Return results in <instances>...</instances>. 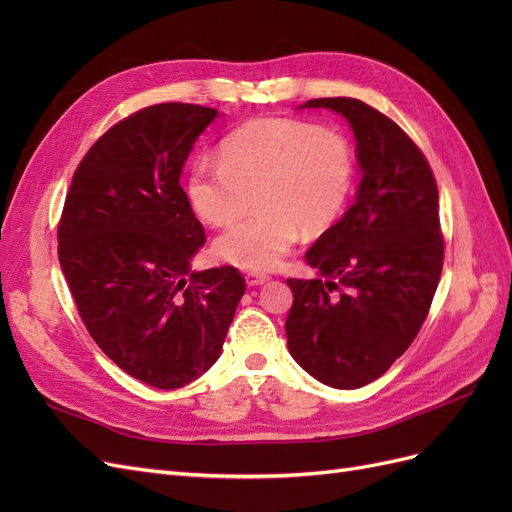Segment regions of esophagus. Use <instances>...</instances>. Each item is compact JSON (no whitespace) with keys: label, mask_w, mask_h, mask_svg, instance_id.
I'll list each match as a JSON object with an SVG mask.
<instances>
[{"label":"esophagus","mask_w":512,"mask_h":512,"mask_svg":"<svg viewBox=\"0 0 512 512\" xmlns=\"http://www.w3.org/2000/svg\"><path fill=\"white\" fill-rule=\"evenodd\" d=\"M267 280H269V275H265V273H256V271L245 273V284L247 286H260V284H265Z\"/></svg>","instance_id":"34e87169"}]
</instances>
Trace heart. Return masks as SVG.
Wrapping results in <instances>:
<instances>
[{
    "label": "heart",
    "mask_w": 512,
    "mask_h": 512,
    "mask_svg": "<svg viewBox=\"0 0 512 512\" xmlns=\"http://www.w3.org/2000/svg\"><path fill=\"white\" fill-rule=\"evenodd\" d=\"M354 181L346 138L299 119H256L232 132L220 162L200 160L188 177L190 205L211 226L230 224L256 196L260 211L213 241L218 258L267 271L301 237L327 230L344 211Z\"/></svg>",
    "instance_id": "b5f03b06"
}]
</instances>
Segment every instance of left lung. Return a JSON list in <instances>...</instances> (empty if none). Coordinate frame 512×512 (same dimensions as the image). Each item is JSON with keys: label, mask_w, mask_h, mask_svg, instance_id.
I'll return each instance as SVG.
<instances>
[{"label": "left lung", "mask_w": 512, "mask_h": 512, "mask_svg": "<svg viewBox=\"0 0 512 512\" xmlns=\"http://www.w3.org/2000/svg\"><path fill=\"white\" fill-rule=\"evenodd\" d=\"M301 108L346 117L363 177L352 207L305 254L318 277L286 280L288 350L318 382L361 389L408 350L427 318L444 260L438 185L412 138L369 104L318 98Z\"/></svg>", "instance_id": "8db88e82"}]
</instances>
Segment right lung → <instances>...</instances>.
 <instances>
[{
	"label": "right lung",
	"instance_id": "1",
	"mask_svg": "<svg viewBox=\"0 0 512 512\" xmlns=\"http://www.w3.org/2000/svg\"><path fill=\"white\" fill-rule=\"evenodd\" d=\"M218 115L166 102L119 121L76 168L57 228L89 335L126 374L164 391L220 359L245 292L235 267L192 271L205 228L179 179Z\"/></svg>",
	"mask_w": 512,
	"mask_h": 512
}]
</instances>
